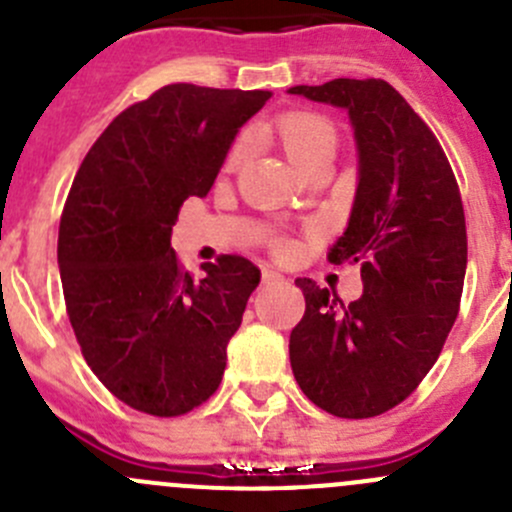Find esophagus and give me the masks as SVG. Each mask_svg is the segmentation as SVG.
Listing matches in <instances>:
<instances>
[{"label": "esophagus", "mask_w": 512, "mask_h": 512, "mask_svg": "<svg viewBox=\"0 0 512 512\" xmlns=\"http://www.w3.org/2000/svg\"><path fill=\"white\" fill-rule=\"evenodd\" d=\"M280 272L275 270V267H262V280L265 282H275V280H280Z\"/></svg>", "instance_id": "34e87169"}]
</instances>
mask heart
Masks as SVG:
<instances>
[{
	"label": "heart",
	"instance_id": "obj_1",
	"mask_svg": "<svg viewBox=\"0 0 512 512\" xmlns=\"http://www.w3.org/2000/svg\"><path fill=\"white\" fill-rule=\"evenodd\" d=\"M265 132L280 142L285 155L300 172L315 165L317 160L335 157L337 132L330 119L317 112H300V109L285 112L275 117V122L267 124ZM242 157H245V150H242V145H235L227 157V165L237 167Z\"/></svg>",
	"mask_w": 512,
	"mask_h": 512
}]
</instances>
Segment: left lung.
<instances>
[{
  "mask_svg": "<svg viewBox=\"0 0 512 512\" xmlns=\"http://www.w3.org/2000/svg\"><path fill=\"white\" fill-rule=\"evenodd\" d=\"M287 92L350 117L355 200L327 260L357 262L362 277L350 305L297 277L305 315L290 332V365L317 408L375 418L418 388L458 317L468 267L458 182L428 124L388 82L342 77Z\"/></svg>",
  "mask_w": 512,
  "mask_h": 512,
  "instance_id": "obj_1",
  "label": "left lung"
}]
</instances>
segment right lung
Segmentation results:
<instances>
[{
	"mask_svg": "<svg viewBox=\"0 0 512 512\" xmlns=\"http://www.w3.org/2000/svg\"><path fill=\"white\" fill-rule=\"evenodd\" d=\"M270 97L167 84L114 117L74 177L57 242L67 315L87 365L130 408L172 418L220 385L260 270L222 255L195 280L177 262L172 225L187 197H207Z\"/></svg>",
	"mask_w": 512,
	"mask_h": 512,
	"instance_id": "add662e5",
	"label": "right lung"
}]
</instances>
